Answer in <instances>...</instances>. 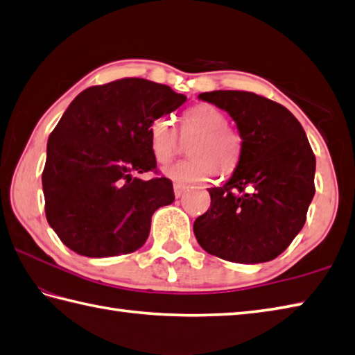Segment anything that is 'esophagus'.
I'll use <instances>...</instances> for the list:
<instances>
[{
    "instance_id": "34e87169",
    "label": "esophagus",
    "mask_w": 355,
    "mask_h": 355,
    "mask_svg": "<svg viewBox=\"0 0 355 355\" xmlns=\"http://www.w3.org/2000/svg\"><path fill=\"white\" fill-rule=\"evenodd\" d=\"M187 191V187L186 186H183V184H173V193H175V197L177 198H180L182 197V195L184 193Z\"/></svg>"
}]
</instances>
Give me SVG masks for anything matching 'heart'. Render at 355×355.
<instances>
[{"label": "heart", "instance_id": "heart-1", "mask_svg": "<svg viewBox=\"0 0 355 355\" xmlns=\"http://www.w3.org/2000/svg\"><path fill=\"white\" fill-rule=\"evenodd\" d=\"M182 135L195 139L189 145L192 158L164 168L173 182L200 183L215 173H229L238 163L239 137L227 126V117L215 105L201 103L187 110L182 117ZM150 153L158 163H168L177 154L178 134L171 117H158L149 126Z\"/></svg>", "mask_w": 355, "mask_h": 355}]
</instances>
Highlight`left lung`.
<instances>
[{"mask_svg": "<svg viewBox=\"0 0 355 355\" xmlns=\"http://www.w3.org/2000/svg\"><path fill=\"white\" fill-rule=\"evenodd\" d=\"M198 97L227 111L243 139L229 182L210 187V207L193 223L198 244L230 262L275 259L302 230L315 192V157L304 128L281 103L254 93Z\"/></svg>", "mask_w": 355, "mask_h": 355, "instance_id": "8db88e82", "label": "left lung"}]
</instances>
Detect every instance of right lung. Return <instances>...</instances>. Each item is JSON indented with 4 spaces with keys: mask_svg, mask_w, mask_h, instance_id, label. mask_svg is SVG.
Returning <instances> with one entry per match:
<instances>
[{
    "mask_svg": "<svg viewBox=\"0 0 355 355\" xmlns=\"http://www.w3.org/2000/svg\"><path fill=\"white\" fill-rule=\"evenodd\" d=\"M186 102L168 85L126 78L89 87L65 110L47 143L45 216L78 254L108 258L146 243L150 218L175 200L169 178L141 180L157 168L149 126Z\"/></svg>",
    "mask_w": 355,
    "mask_h": 355,
    "instance_id": "right-lung-1",
    "label": "right lung"
}]
</instances>
